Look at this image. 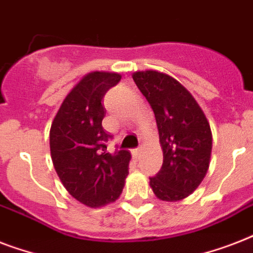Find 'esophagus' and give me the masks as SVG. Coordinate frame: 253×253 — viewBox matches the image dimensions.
Masks as SVG:
<instances>
[{
	"instance_id": "obj_1",
	"label": "esophagus",
	"mask_w": 253,
	"mask_h": 253,
	"mask_svg": "<svg viewBox=\"0 0 253 253\" xmlns=\"http://www.w3.org/2000/svg\"><path fill=\"white\" fill-rule=\"evenodd\" d=\"M142 154H143V148H142V147H139V148L134 150V156L136 159L140 158V156H142Z\"/></svg>"
}]
</instances>
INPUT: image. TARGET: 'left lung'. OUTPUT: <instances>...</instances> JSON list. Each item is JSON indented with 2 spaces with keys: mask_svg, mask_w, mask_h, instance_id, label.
<instances>
[{
  "mask_svg": "<svg viewBox=\"0 0 253 253\" xmlns=\"http://www.w3.org/2000/svg\"><path fill=\"white\" fill-rule=\"evenodd\" d=\"M132 79L154 110L163 151V167L150 178L151 189L162 201L184 200L209 170L210 123L190 91L172 76L148 69L134 72Z\"/></svg>",
  "mask_w": 253,
  "mask_h": 253,
  "instance_id": "left-lung-1",
  "label": "left lung"
}]
</instances>
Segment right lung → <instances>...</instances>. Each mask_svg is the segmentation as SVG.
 I'll use <instances>...</instances> for the list:
<instances>
[{
    "mask_svg": "<svg viewBox=\"0 0 253 253\" xmlns=\"http://www.w3.org/2000/svg\"><path fill=\"white\" fill-rule=\"evenodd\" d=\"M117 72L86 73L65 95L49 130L51 159L61 184L87 208L118 200L128 174L131 154L106 151L110 135L103 130V95L118 84Z\"/></svg>",
    "mask_w": 253,
    "mask_h": 253,
    "instance_id": "right-lung-1",
    "label": "right lung"
}]
</instances>
